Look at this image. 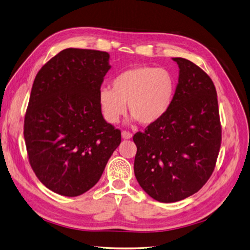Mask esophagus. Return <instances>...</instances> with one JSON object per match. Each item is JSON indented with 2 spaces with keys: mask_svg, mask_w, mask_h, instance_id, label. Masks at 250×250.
I'll use <instances>...</instances> for the list:
<instances>
[{
  "mask_svg": "<svg viewBox=\"0 0 250 250\" xmlns=\"http://www.w3.org/2000/svg\"><path fill=\"white\" fill-rule=\"evenodd\" d=\"M122 137L124 138V139H131V138L133 137V134L130 132L124 131V132H122Z\"/></svg>",
  "mask_w": 250,
  "mask_h": 250,
  "instance_id": "1",
  "label": "esophagus"
}]
</instances>
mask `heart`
<instances>
[{
  "instance_id": "heart-1",
  "label": "heart",
  "mask_w": 250,
  "mask_h": 250,
  "mask_svg": "<svg viewBox=\"0 0 250 250\" xmlns=\"http://www.w3.org/2000/svg\"><path fill=\"white\" fill-rule=\"evenodd\" d=\"M112 88L101 87L99 103L105 119L116 124L126 112V104L134 120L152 125L167 115L176 92L172 74L149 66H140L119 73Z\"/></svg>"
}]
</instances>
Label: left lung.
Wrapping results in <instances>:
<instances>
[{"label": "left lung", "mask_w": 250, "mask_h": 250, "mask_svg": "<svg viewBox=\"0 0 250 250\" xmlns=\"http://www.w3.org/2000/svg\"><path fill=\"white\" fill-rule=\"evenodd\" d=\"M173 61L179 77L169 112L133 137L137 181L162 203L181 201L203 188L215 168L221 142L213 82L192 62Z\"/></svg>", "instance_id": "8db88e82"}]
</instances>
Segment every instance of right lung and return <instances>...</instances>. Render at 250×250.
Instances as JSON below:
<instances>
[{
	"mask_svg": "<svg viewBox=\"0 0 250 250\" xmlns=\"http://www.w3.org/2000/svg\"><path fill=\"white\" fill-rule=\"evenodd\" d=\"M109 58L105 51L63 49L34 80L23 126L26 151L36 176L59 195L90 189L122 141L99 103Z\"/></svg>",
	"mask_w": 250,
	"mask_h": 250,
	"instance_id": "add662e5",
	"label": "right lung"
}]
</instances>
